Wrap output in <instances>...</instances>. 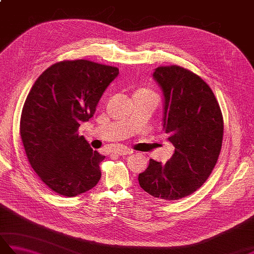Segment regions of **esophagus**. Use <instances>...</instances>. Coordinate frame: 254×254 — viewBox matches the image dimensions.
<instances>
[{
  "label": "esophagus",
  "instance_id": "1",
  "mask_svg": "<svg viewBox=\"0 0 254 254\" xmlns=\"http://www.w3.org/2000/svg\"><path fill=\"white\" fill-rule=\"evenodd\" d=\"M116 153H117L118 155H121V156H126V155H130V154H132V153H133V150H131L130 148H127V147H124V146H121V147H119V148H117V150H116Z\"/></svg>",
  "mask_w": 254,
  "mask_h": 254
}]
</instances>
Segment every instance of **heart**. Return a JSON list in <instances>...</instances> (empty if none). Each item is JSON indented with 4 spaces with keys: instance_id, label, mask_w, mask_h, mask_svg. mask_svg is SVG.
Segmentation results:
<instances>
[{
    "instance_id": "b5f03b06",
    "label": "heart",
    "mask_w": 254,
    "mask_h": 254,
    "mask_svg": "<svg viewBox=\"0 0 254 254\" xmlns=\"http://www.w3.org/2000/svg\"><path fill=\"white\" fill-rule=\"evenodd\" d=\"M136 93H152V91H149L148 89H139L136 91Z\"/></svg>"
}]
</instances>
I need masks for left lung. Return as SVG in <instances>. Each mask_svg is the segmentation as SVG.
Masks as SVG:
<instances>
[{
    "label": "left lung",
    "instance_id": "obj_1",
    "mask_svg": "<svg viewBox=\"0 0 254 254\" xmlns=\"http://www.w3.org/2000/svg\"><path fill=\"white\" fill-rule=\"evenodd\" d=\"M153 76L164 91V131L175 153L165 165L150 159L138 182L150 195L176 201L191 195L212 174L223 144V113L213 90L190 69L158 66Z\"/></svg>",
    "mask_w": 254,
    "mask_h": 254
}]
</instances>
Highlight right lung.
I'll list each match as a JSON object with an SVG mask.
<instances>
[{
  "label": "right lung",
  "instance_id": "right-lung-1",
  "mask_svg": "<svg viewBox=\"0 0 254 254\" xmlns=\"http://www.w3.org/2000/svg\"><path fill=\"white\" fill-rule=\"evenodd\" d=\"M119 74L116 66L65 60L48 67L27 96L19 133L27 158L45 185L63 196H76L100 180L105 159L78 134L96 112L102 94Z\"/></svg>",
  "mask_w": 254,
  "mask_h": 254
}]
</instances>
